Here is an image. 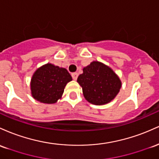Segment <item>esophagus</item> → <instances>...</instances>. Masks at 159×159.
I'll use <instances>...</instances> for the list:
<instances>
[{
	"label": "esophagus",
	"instance_id": "esophagus-1",
	"mask_svg": "<svg viewBox=\"0 0 159 159\" xmlns=\"http://www.w3.org/2000/svg\"><path fill=\"white\" fill-rule=\"evenodd\" d=\"M72 77H73V79H74V80H77V77H78V74H77V73H74V74H72Z\"/></svg>",
	"mask_w": 159,
	"mask_h": 159
}]
</instances>
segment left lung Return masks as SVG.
<instances>
[{
	"label": "left lung",
	"instance_id": "8db88e82",
	"mask_svg": "<svg viewBox=\"0 0 159 159\" xmlns=\"http://www.w3.org/2000/svg\"><path fill=\"white\" fill-rule=\"evenodd\" d=\"M77 78L85 99L94 105L110 103L118 94L122 81L113 69L102 62L93 61L83 69Z\"/></svg>",
	"mask_w": 159,
	"mask_h": 159
}]
</instances>
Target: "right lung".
<instances>
[{
  "instance_id": "1",
  "label": "right lung",
  "mask_w": 159,
  "mask_h": 159,
  "mask_svg": "<svg viewBox=\"0 0 159 159\" xmlns=\"http://www.w3.org/2000/svg\"><path fill=\"white\" fill-rule=\"evenodd\" d=\"M72 80L67 69L47 63L37 68L31 80L32 97L40 103H55L61 98L66 85Z\"/></svg>"
}]
</instances>
